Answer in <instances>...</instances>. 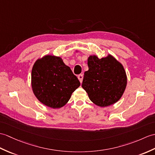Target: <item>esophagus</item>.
<instances>
[{
    "instance_id": "esophagus-1",
    "label": "esophagus",
    "mask_w": 155,
    "mask_h": 155,
    "mask_svg": "<svg viewBox=\"0 0 155 155\" xmlns=\"http://www.w3.org/2000/svg\"><path fill=\"white\" fill-rule=\"evenodd\" d=\"M78 80H79V81H80L81 83H82V80H83V74H79L78 76Z\"/></svg>"
}]
</instances>
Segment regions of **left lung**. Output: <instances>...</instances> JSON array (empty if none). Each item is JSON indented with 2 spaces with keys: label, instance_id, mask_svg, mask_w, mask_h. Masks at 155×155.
Here are the masks:
<instances>
[{
  "label": "left lung",
  "instance_id": "1",
  "mask_svg": "<svg viewBox=\"0 0 155 155\" xmlns=\"http://www.w3.org/2000/svg\"><path fill=\"white\" fill-rule=\"evenodd\" d=\"M88 66L82 87L90 100L100 107L116 103L124 94L127 82L123 64L108 54L101 59L96 55L89 56Z\"/></svg>",
  "mask_w": 155,
  "mask_h": 155
}]
</instances>
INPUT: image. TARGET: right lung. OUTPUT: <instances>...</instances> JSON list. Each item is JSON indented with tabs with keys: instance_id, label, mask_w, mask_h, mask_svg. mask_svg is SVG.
I'll use <instances>...</instances> for the list:
<instances>
[{
	"instance_id": "1",
	"label": "right lung",
	"mask_w": 155,
	"mask_h": 155,
	"mask_svg": "<svg viewBox=\"0 0 155 155\" xmlns=\"http://www.w3.org/2000/svg\"><path fill=\"white\" fill-rule=\"evenodd\" d=\"M31 88L44 105L60 108L68 102L73 92L81 85L71 68L62 58L45 55L35 61L31 71Z\"/></svg>"
}]
</instances>
